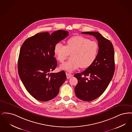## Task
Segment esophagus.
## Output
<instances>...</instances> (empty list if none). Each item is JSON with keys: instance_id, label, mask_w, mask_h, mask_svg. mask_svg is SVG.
<instances>
[{"instance_id": "esophagus-1", "label": "esophagus", "mask_w": 132, "mask_h": 132, "mask_svg": "<svg viewBox=\"0 0 132 132\" xmlns=\"http://www.w3.org/2000/svg\"><path fill=\"white\" fill-rule=\"evenodd\" d=\"M66 76H67V78L68 79H69L70 78H71L72 76V75L69 73H66Z\"/></svg>"}]
</instances>
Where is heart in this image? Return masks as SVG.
Segmentation results:
<instances>
[{"mask_svg": "<svg viewBox=\"0 0 132 132\" xmlns=\"http://www.w3.org/2000/svg\"><path fill=\"white\" fill-rule=\"evenodd\" d=\"M98 46L95 41L81 35L74 36L69 39L66 46L61 42L54 47V53L60 62L71 54V60L62 64L60 69L71 72L80 67L85 69L91 65L97 57Z\"/></svg>", "mask_w": 132, "mask_h": 132, "instance_id": "heart-1", "label": "heart"}]
</instances>
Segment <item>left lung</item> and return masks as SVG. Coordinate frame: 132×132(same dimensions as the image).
<instances>
[{
    "instance_id": "8db88e82",
    "label": "left lung",
    "mask_w": 132,
    "mask_h": 132,
    "mask_svg": "<svg viewBox=\"0 0 132 132\" xmlns=\"http://www.w3.org/2000/svg\"><path fill=\"white\" fill-rule=\"evenodd\" d=\"M93 35L98 41L97 57L91 65L74 75L78 80L75 87L76 97L82 101L95 100L105 91L114 75V52L112 44L97 32H83Z\"/></svg>"
}]
</instances>
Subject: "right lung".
Here are the masks:
<instances>
[{
	"instance_id": "obj_1",
	"label": "right lung",
	"mask_w": 132,
	"mask_h": 132,
	"mask_svg": "<svg viewBox=\"0 0 132 132\" xmlns=\"http://www.w3.org/2000/svg\"><path fill=\"white\" fill-rule=\"evenodd\" d=\"M69 35L58 30L51 35L38 33L23 43L18 59L19 76L27 91L35 99L47 102L56 97L67 79L63 70L50 73L57 66L54 57L55 45Z\"/></svg>"
}]
</instances>
